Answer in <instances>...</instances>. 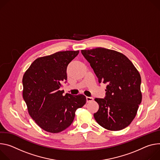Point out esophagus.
I'll return each instance as SVG.
<instances>
[{
	"instance_id": "obj_1",
	"label": "esophagus",
	"mask_w": 160,
	"mask_h": 160,
	"mask_svg": "<svg viewBox=\"0 0 160 160\" xmlns=\"http://www.w3.org/2000/svg\"><path fill=\"white\" fill-rule=\"evenodd\" d=\"M93 100V97H86V102H92Z\"/></svg>"
}]
</instances>
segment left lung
Masks as SVG:
<instances>
[{
    "label": "left lung",
    "mask_w": 160,
    "mask_h": 160,
    "mask_svg": "<svg viewBox=\"0 0 160 160\" xmlns=\"http://www.w3.org/2000/svg\"><path fill=\"white\" fill-rule=\"evenodd\" d=\"M98 79L107 83L104 98H95L99 105L94 114L103 128L119 131L127 127L135 118L142 102L141 78L132 62L118 51L97 48L81 50Z\"/></svg>",
    "instance_id": "left-lung-1"
}]
</instances>
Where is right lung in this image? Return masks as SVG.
Wrapping results in <instances>:
<instances>
[{
	"instance_id": "1",
	"label": "right lung",
	"mask_w": 160,
	"mask_h": 160,
	"mask_svg": "<svg viewBox=\"0 0 160 160\" xmlns=\"http://www.w3.org/2000/svg\"><path fill=\"white\" fill-rule=\"evenodd\" d=\"M79 51L57 52L35 60L25 72L23 98L30 117L46 132L59 133L74 121L76 111L86 103L84 95H63L67 68Z\"/></svg>"
}]
</instances>
